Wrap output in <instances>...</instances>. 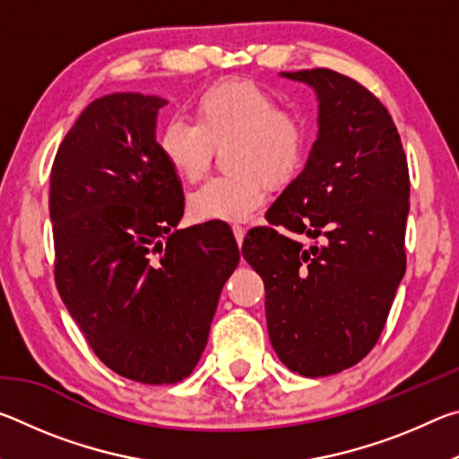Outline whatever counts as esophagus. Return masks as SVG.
<instances>
[{
  "instance_id": "1",
  "label": "esophagus",
  "mask_w": 459,
  "mask_h": 459,
  "mask_svg": "<svg viewBox=\"0 0 459 459\" xmlns=\"http://www.w3.org/2000/svg\"><path fill=\"white\" fill-rule=\"evenodd\" d=\"M232 235H235L238 247L243 245V238H245V229L243 227H238V224H235V227H232Z\"/></svg>"
}]
</instances>
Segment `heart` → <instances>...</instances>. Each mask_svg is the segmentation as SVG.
<instances>
[{"mask_svg": "<svg viewBox=\"0 0 459 459\" xmlns=\"http://www.w3.org/2000/svg\"><path fill=\"white\" fill-rule=\"evenodd\" d=\"M224 150L227 174L208 178L190 194L198 221H247L265 202V182L285 184L299 172L307 150L304 121L248 81L208 89L198 103V121L174 117L161 131V152L184 180H198L216 147Z\"/></svg>", "mask_w": 459, "mask_h": 459, "instance_id": "obj_1", "label": "heart"}]
</instances>
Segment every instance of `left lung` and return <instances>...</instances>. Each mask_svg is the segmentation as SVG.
Wrapping results in <instances>:
<instances>
[{
    "label": "left lung",
    "mask_w": 459,
    "mask_h": 459,
    "mask_svg": "<svg viewBox=\"0 0 459 459\" xmlns=\"http://www.w3.org/2000/svg\"><path fill=\"white\" fill-rule=\"evenodd\" d=\"M281 74L314 87L320 129L304 172L267 211L269 227L248 230L243 257L265 283L279 360L328 377L375 348L405 275L407 155L391 113L360 82L330 68ZM291 231L325 245L304 249Z\"/></svg>",
    "instance_id": "obj_1"
}]
</instances>
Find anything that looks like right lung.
I'll use <instances>...</instances> for the list:
<instances>
[{"label":"right lung","mask_w":459,"mask_h":459,"mask_svg":"<svg viewBox=\"0 0 459 459\" xmlns=\"http://www.w3.org/2000/svg\"><path fill=\"white\" fill-rule=\"evenodd\" d=\"M164 105L139 92L92 100L50 172L60 298L99 360L143 385L194 370L240 259L229 229L174 230L184 192L155 142Z\"/></svg>","instance_id":"obj_1"}]
</instances>
